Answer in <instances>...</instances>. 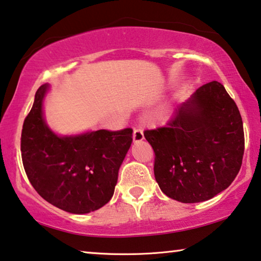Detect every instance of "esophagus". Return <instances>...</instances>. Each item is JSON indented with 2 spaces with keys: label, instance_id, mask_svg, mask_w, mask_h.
Returning a JSON list of instances; mask_svg holds the SVG:
<instances>
[{
  "label": "esophagus",
  "instance_id": "esophagus-1",
  "mask_svg": "<svg viewBox=\"0 0 261 261\" xmlns=\"http://www.w3.org/2000/svg\"><path fill=\"white\" fill-rule=\"evenodd\" d=\"M144 139V134H143V130L142 129H135L134 131V142L137 143V142H141Z\"/></svg>",
  "mask_w": 261,
  "mask_h": 261
}]
</instances>
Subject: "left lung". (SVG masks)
Returning a JSON list of instances; mask_svg holds the SVG:
<instances>
[{
    "instance_id": "obj_1",
    "label": "left lung",
    "mask_w": 261,
    "mask_h": 261,
    "mask_svg": "<svg viewBox=\"0 0 261 261\" xmlns=\"http://www.w3.org/2000/svg\"><path fill=\"white\" fill-rule=\"evenodd\" d=\"M144 137L154 151L159 188L181 203L211 199L232 184L242 168V116L217 81L198 88L166 126L145 130Z\"/></svg>"
}]
</instances>
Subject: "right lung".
<instances>
[{"instance_id": "obj_1", "label": "right lung", "mask_w": 261, "mask_h": 261, "mask_svg": "<svg viewBox=\"0 0 261 261\" xmlns=\"http://www.w3.org/2000/svg\"><path fill=\"white\" fill-rule=\"evenodd\" d=\"M48 84L38 88L21 136L22 162L37 193L56 207L83 215L114 196L118 170L132 143V129L97 130L60 137L43 118Z\"/></svg>"}]
</instances>
